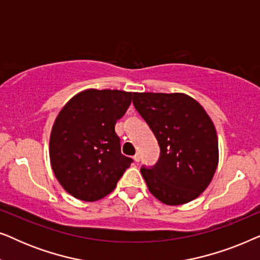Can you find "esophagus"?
Here are the masks:
<instances>
[{
	"mask_svg": "<svg viewBox=\"0 0 260 260\" xmlns=\"http://www.w3.org/2000/svg\"><path fill=\"white\" fill-rule=\"evenodd\" d=\"M140 159H141V155L137 152V154L134 156V161L135 162H140Z\"/></svg>",
	"mask_w": 260,
	"mask_h": 260,
	"instance_id": "34e87169",
	"label": "esophagus"
}]
</instances>
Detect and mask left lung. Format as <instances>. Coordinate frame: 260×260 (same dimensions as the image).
Masks as SVG:
<instances>
[{
  "instance_id": "obj_1",
  "label": "left lung",
  "mask_w": 260,
  "mask_h": 260,
  "mask_svg": "<svg viewBox=\"0 0 260 260\" xmlns=\"http://www.w3.org/2000/svg\"><path fill=\"white\" fill-rule=\"evenodd\" d=\"M133 103L161 150L154 167L141 168L148 189L170 206L197 199L211 183L219 162L218 136L207 112L184 93L135 92Z\"/></svg>"
}]
</instances>
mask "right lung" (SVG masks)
Here are the masks:
<instances>
[{
    "mask_svg": "<svg viewBox=\"0 0 260 260\" xmlns=\"http://www.w3.org/2000/svg\"><path fill=\"white\" fill-rule=\"evenodd\" d=\"M134 97L119 90L81 91L53 124L49 158L56 180L79 200L92 202L111 193L133 158L120 152L115 131Z\"/></svg>",
    "mask_w": 260,
    "mask_h": 260,
    "instance_id": "obj_1",
    "label": "right lung"
}]
</instances>
